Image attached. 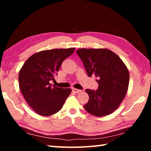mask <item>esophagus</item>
<instances>
[{"label":"esophagus","instance_id":"obj_1","mask_svg":"<svg viewBox=\"0 0 151 151\" xmlns=\"http://www.w3.org/2000/svg\"><path fill=\"white\" fill-rule=\"evenodd\" d=\"M72 91H73V93H76V94L80 93L81 92V90H79V89H77V88H72Z\"/></svg>","mask_w":151,"mask_h":151}]
</instances>
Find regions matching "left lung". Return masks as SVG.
<instances>
[{
	"label": "left lung",
	"instance_id": "obj_1",
	"mask_svg": "<svg viewBox=\"0 0 151 151\" xmlns=\"http://www.w3.org/2000/svg\"><path fill=\"white\" fill-rule=\"evenodd\" d=\"M76 53L83 61L88 76L99 78L96 91L86 89L88 113L104 116L113 112L124 100L129 88V73L125 64L107 48H80Z\"/></svg>",
	"mask_w": 151,
	"mask_h": 151
}]
</instances>
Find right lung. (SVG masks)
<instances>
[{
    "label": "right lung",
    "instance_id": "right-lung-1",
    "mask_svg": "<svg viewBox=\"0 0 151 151\" xmlns=\"http://www.w3.org/2000/svg\"><path fill=\"white\" fill-rule=\"evenodd\" d=\"M75 48L42 50L28 58L19 74V88L29 105L41 116H50L63 108L70 88L52 86L62 63Z\"/></svg>",
    "mask_w": 151,
    "mask_h": 151
}]
</instances>
